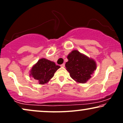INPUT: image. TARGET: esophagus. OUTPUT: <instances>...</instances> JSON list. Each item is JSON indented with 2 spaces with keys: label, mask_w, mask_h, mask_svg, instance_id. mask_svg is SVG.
Wrapping results in <instances>:
<instances>
[{
  "label": "esophagus",
  "mask_w": 123,
  "mask_h": 123,
  "mask_svg": "<svg viewBox=\"0 0 123 123\" xmlns=\"http://www.w3.org/2000/svg\"><path fill=\"white\" fill-rule=\"evenodd\" d=\"M65 65V63H62V65H61V67H62V68H64Z\"/></svg>",
  "instance_id": "esophagus-1"
}]
</instances>
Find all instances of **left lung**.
<instances>
[{"instance_id": "left-lung-1", "label": "left lung", "mask_w": 123, "mask_h": 123, "mask_svg": "<svg viewBox=\"0 0 123 123\" xmlns=\"http://www.w3.org/2000/svg\"><path fill=\"white\" fill-rule=\"evenodd\" d=\"M67 58L68 61L66 62V69L77 83L87 82L97 69L95 61L77 50H73L69 54Z\"/></svg>"}]
</instances>
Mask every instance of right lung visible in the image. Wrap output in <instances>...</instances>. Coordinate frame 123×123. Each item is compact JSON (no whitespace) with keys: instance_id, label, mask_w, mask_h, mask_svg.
I'll return each mask as SVG.
<instances>
[{"instance_id":"obj_1","label":"right lung","mask_w":123,"mask_h":123,"mask_svg":"<svg viewBox=\"0 0 123 123\" xmlns=\"http://www.w3.org/2000/svg\"><path fill=\"white\" fill-rule=\"evenodd\" d=\"M60 68L55 62L46 58H41L32 67L29 76H32L39 84L47 83Z\"/></svg>"}]
</instances>
